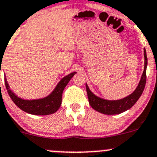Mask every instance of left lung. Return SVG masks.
Returning <instances> with one entry per match:
<instances>
[{
	"instance_id": "1",
	"label": "left lung",
	"mask_w": 157,
	"mask_h": 157,
	"mask_svg": "<svg viewBox=\"0 0 157 157\" xmlns=\"http://www.w3.org/2000/svg\"><path fill=\"white\" fill-rule=\"evenodd\" d=\"M144 70L143 74L136 90L129 96L121 99H118V100H107L93 94L86 83L89 103L91 105L92 108L105 115H117V114L122 113L128 110L136 103L144 90L147 80L146 71L147 67V58L145 48L144 49Z\"/></svg>"
}]
</instances>
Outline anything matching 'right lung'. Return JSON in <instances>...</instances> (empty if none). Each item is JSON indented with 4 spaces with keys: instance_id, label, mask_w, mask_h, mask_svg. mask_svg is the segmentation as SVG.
<instances>
[{
    "instance_id": "obj_1",
    "label": "right lung",
    "mask_w": 157,
    "mask_h": 157,
    "mask_svg": "<svg viewBox=\"0 0 157 157\" xmlns=\"http://www.w3.org/2000/svg\"><path fill=\"white\" fill-rule=\"evenodd\" d=\"M76 73L77 72H73L63 77L58 83L55 90L52 92V93H50L46 97L39 99L27 100V99H23L18 97L10 89L6 77L4 78V80H5V86L9 96L13 102L19 108L32 115H48L56 112L60 108L61 105L63 91Z\"/></svg>"
}]
</instances>
